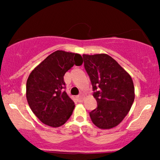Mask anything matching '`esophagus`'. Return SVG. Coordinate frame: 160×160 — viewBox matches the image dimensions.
<instances>
[{"label":"esophagus","instance_id":"obj_1","mask_svg":"<svg viewBox=\"0 0 160 160\" xmlns=\"http://www.w3.org/2000/svg\"><path fill=\"white\" fill-rule=\"evenodd\" d=\"M78 99L80 101H82L84 99V95H79L78 96Z\"/></svg>","mask_w":160,"mask_h":160}]
</instances>
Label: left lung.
Instances as JSON below:
<instances>
[{"label":"left lung","instance_id":"left-lung-1","mask_svg":"<svg viewBox=\"0 0 160 160\" xmlns=\"http://www.w3.org/2000/svg\"><path fill=\"white\" fill-rule=\"evenodd\" d=\"M84 68L90 78L97 108L89 113L97 127L117 126L128 114L135 99L131 76L107 54L82 55Z\"/></svg>","mask_w":160,"mask_h":160}]
</instances>
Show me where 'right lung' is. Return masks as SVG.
Segmentation results:
<instances>
[{"label": "right lung", "instance_id": "1", "mask_svg": "<svg viewBox=\"0 0 160 160\" xmlns=\"http://www.w3.org/2000/svg\"><path fill=\"white\" fill-rule=\"evenodd\" d=\"M82 64L80 54L57 50L47 56L29 75L26 83L28 103L43 123L59 127L72 114L74 102L64 91V75L74 65Z\"/></svg>", "mask_w": 160, "mask_h": 160}]
</instances>
